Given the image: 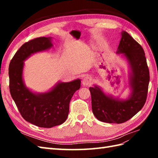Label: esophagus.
Returning <instances> with one entry per match:
<instances>
[{"mask_svg": "<svg viewBox=\"0 0 158 158\" xmlns=\"http://www.w3.org/2000/svg\"><path fill=\"white\" fill-rule=\"evenodd\" d=\"M92 81V80L91 77H88V76H86V77H85L84 78H83V80H82V84H83V85L88 86V85L91 84Z\"/></svg>", "mask_w": 158, "mask_h": 158, "instance_id": "obj_1", "label": "esophagus"}]
</instances>
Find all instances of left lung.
<instances>
[{
    "label": "left lung",
    "mask_w": 158,
    "mask_h": 158,
    "mask_svg": "<svg viewBox=\"0 0 158 158\" xmlns=\"http://www.w3.org/2000/svg\"><path fill=\"white\" fill-rule=\"evenodd\" d=\"M121 35L117 52L123 53L132 70L130 97L119 101L105 94L98 87L89 88L94 115L100 122L110 123H122L135 116L145 104L148 93L149 70L144 50L127 32L122 31Z\"/></svg>",
    "instance_id": "left-lung-1"
}]
</instances>
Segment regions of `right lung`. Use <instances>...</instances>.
Here are the masks:
<instances>
[{
  "label": "right lung",
  "mask_w": 158,
  "mask_h": 158,
  "mask_svg": "<svg viewBox=\"0 0 158 158\" xmlns=\"http://www.w3.org/2000/svg\"><path fill=\"white\" fill-rule=\"evenodd\" d=\"M52 46L50 37H39L25 43L13 57L9 66V90L22 117L34 125L50 128L65 122L69 103L81 87L79 79L59 83L47 93L36 94L26 88L22 79L23 61L36 52Z\"/></svg>",
  "instance_id": "obj_1"
}]
</instances>
